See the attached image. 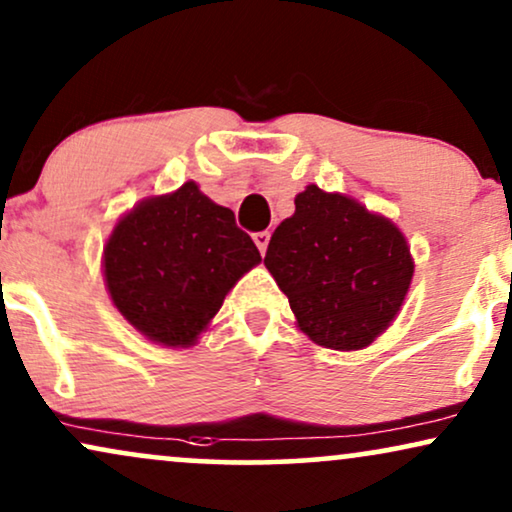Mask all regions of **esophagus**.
<instances>
[{
    "label": "esophagus",
    "mask_w": 512,
    "mask_h": 512,
    "mask_svg": "<svg viewBox=\"0 0 512 512\" xmlns=\"http://www.w3.org/2000/svg\"><path fill=\"white\" fill-rule=\"evenodd\" d=\"M269 238H271V234H269V231H257V234H255V236H252V241H255V245H257V248H260V252H262V255H264V252H267Z\"/></svg>",
    "instance_id": "obj_1"
}]
</instances>
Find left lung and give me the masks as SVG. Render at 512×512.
I'll list each match as a JSON object with an SVG mask.
<instances>
[{
    "mask_svg": "<svg viewBox=\"0 0 512 512\" xmlns=\"http://www.w3.org/2000/svg\"><path fill=\"white\" fill-rule=\"evenodd\" d=\"M264 264L300 331L340 352L371 345L390 326L413 276L409 245L390 219L314 184L276 226Z\"/></svg>",
    "mask_w": 512,
    "mask_h": 512,
    "instance_id": "1",
    "label": "left lung"
}]
</instances>
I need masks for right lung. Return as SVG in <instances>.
I'll return each instance as SVG.
<instances>
[{
    "label": "right lung",
    "instance_id": "1",
    "mask_svg": "<svg viewBox=\"0 0 512 512\" xmlns=\"http://www.w3.org/2000/svg\"><path fill=\"white\" fill-rule=\"evenodd\" d=\"M260 262L234 212L186 181L120 219L103 250V276L113 304L137 331L160 345L186 347Z\"/></svg>",
    "mask_w": 512,
    "mask_h": 512
}]
</instances>
